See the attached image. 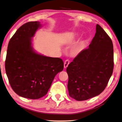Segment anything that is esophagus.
<instances>
[{"label": "esophagus", "instance_id": "34e87169", "mask_svg": "<svg viewBox=\"0 0 122 122\" xmlns=\"http://www.w3.org/2000/svg\"><path fill=\"white\" fill-rule=\"evenodd\" d=\"M69 63H70V61H69L68 60H66L65 61V62H64V68H66L67 67H68Z\"/></svg>", "mask_w": 122, "mask_h": 122}]
</instances>
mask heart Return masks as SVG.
I'll return each instance as SVG.
<instances>
[{"instance_id":"b5f03b06","label":"heart","mask_w":122,"mask_h":122,"mask_svg":"<svg viewBox=\"0 0 122 122\" xmlns=\"http://www.w3.org/2000/svg\"><path fill=\"white\" fill-rule=\"evenodd\" d=\"M83 44H84V42L83 41H81V42L78 45V46L76 47V48L74 49V52H75V53L77 54L81 51V49H82V47L83 46Z\"/></svg>"}]
</instances>
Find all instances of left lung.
Wrapping results in <instances>:
<instances>
[{"label":"left lung","instance_id":"8db88e82","mask_svg":"<svg viewBox=\"0 0 122 122\" xmlns=\"http://www.w3.org/2000/svg\"><path fill=\"white\" fill-rule=\"evenodd\" d=\"M113 66L112 40L97 24L89 48L80 52L67 67L69 95L77 101L99 95L107 85Z\"/></svg>","mask_w":122,"mask_h":122}]
</instances>
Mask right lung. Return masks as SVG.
Listing matches in <instances>:
<instances>
[{"instance_id":"obj_1","label":"right lung","mask_w":122,"mask_h":122,"mask_svg":"<svg viewBox=\"0 0 122 122\" xmlns=\"http://www.w3.org/2000/svg\"><path fill=\"white\" fill-rule=\"evenodd\" d=\"M41 26L28 22L16 30L9 42L5 71L12 90L21 97L38 99L45 96L58 73L63 69L62 60L38 54L32 38Z\"/></svg>"}]
</instances>
